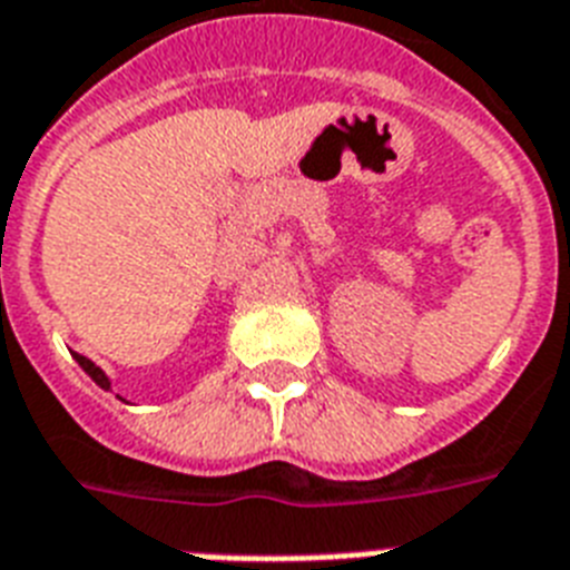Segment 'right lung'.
I'll list each match as a JSON object with an SVG mask.
<instances>
[{"instance_id":"1","label":"right lung","mask_w":570,"mask_h":570,"mask_svg":"<svg viewBox=\"0 0 570 570\" xmlns=\"http://www.w3.org/2000/svg\"><path fill=\"white\" fill-rule=\"evenodd\" d=\"M76 364L82 366L85 373L91 375V379H94V384H100V387H102V390H109V387H111V381H109V375L102 373L100 366L94 364V361H88V357H85V355H76Z\"/></svg>"}]
</instances>
